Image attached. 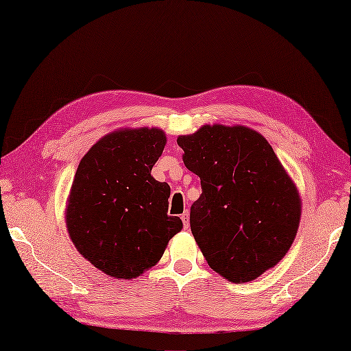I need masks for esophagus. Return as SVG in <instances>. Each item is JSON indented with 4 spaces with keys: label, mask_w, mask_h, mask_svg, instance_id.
I'll return each instance as SVG.
<instances>
[{
    "label": "esophagus",
    "mask_w": 351,
    "mask_h": 351,
    "mask_svg": "<svg viewBox=\"0 0 351 351\" xmlns=\"http://www.w3.org/2000/svg\"><path fill=\"white\" fill-rule=\"evenodd\" d=\"M181 219H182V223H184V228L185 230L190 227V218H188V212L186 210L181 215Z\"/></svg>",
    "instance_id": "esophagus-1"
}]
</instances>
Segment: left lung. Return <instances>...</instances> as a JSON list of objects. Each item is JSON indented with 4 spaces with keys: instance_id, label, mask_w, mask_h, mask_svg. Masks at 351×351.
Returning a JSON list of instances; mask_svg holds the SVG:
<instances>
[{
    "instance_id": "obj_1",
    "label": "left lung",
    "mask_w": 351,
    "mask_h": 351,
    "mask_svg": "<svg viewBox=\"0 0 351 351\" xmlns=\"http://www.w3.org/2000/svg\"><path fill=\"white\" fill-rule=\"evenodd\" d=\"M178 145L202 182L190 226L210 268L245 283L274 267L293 243L301 200L271 145L252 129L221 124L179 136Z\"/></svg>"
}]
</instances>
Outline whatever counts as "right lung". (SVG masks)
<instances>
[{
  "mask_svg": "<svg viewBox=\"0 0 351 351\" xmlns=\"http://www.w3.org/2000/svg\"><path fill=\"white\" fill-rule=\"evenodd\" d=\"M165 145L163 130L124 129L97 141L80 161L66 227L78 252L108 276L138 277L182 230L167 213L170 186L151 176Z\"/></svg>",
  "mask_w": 351,
  "mask_h": 351,
  "instance_id": "add662e5",
  "label": "right lung"
}]
</instances>
